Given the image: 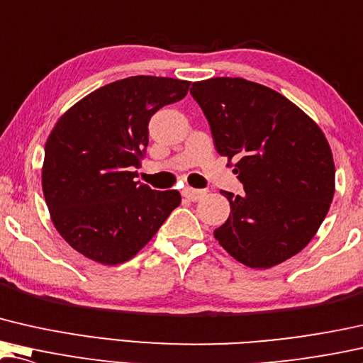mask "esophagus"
Segmentation results:
<instances>
[{
  "label": "esophagus",
  "mask_w": 363,
  "mask_h": 363,
  "mask_svg": "<svg viewBox=\"0 0 363 363\" xmlns=\"http://www.w3.org/2000/svg\"><path fill=\"white\" fill-rule=\"evenodd\" d=\"M182 194L186 199H190V201H198V199H201L204 194H206V191H204V190H194V188H191V186H185L182 190Z\"/></svg>",
  "instance_id": "obj_1"
}]
</instances>
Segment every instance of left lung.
Returning <instances> with one entry per match:
<instances>
[{"mask_svg":"<svg viewBox=\"0 0 363 363\" xmlns=\"http://www.w3.org/2000/svg\"><path fill=\"white\" fill-rule=\"evenodd\" d=\"M190 93L218 154L238 160L234 173L245 190L244 196L220 191L230 214L214 238L250 269L296 255L333 203L335 167L324 133L283 94L244 78L194 82Z\"/></svg>","mask_w":363,"mask_h":363,"instance_id":"obj_1","label":"left lung"}]
</instances>
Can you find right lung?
<instances>
[{
    "label": "right lung",
    "mask_w": 363,
    "mask_h": 363,
    "mask_svg": "<svg viewBox=\"0 0 363 363\" xmlns=\"http://www.w3.org/2000/svg\"><path fill=\"white\" fill-rule=\"evenodd\" d=\"M190 82L129 77L68 109L45 143L42 190L55 229L103 265L133 259L182 203L177 190L134 182L149 144V121L186 96Z\"/></svg>",
    "instance_id": "obj_1"
}]
</instances>
